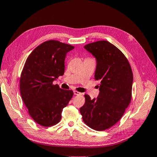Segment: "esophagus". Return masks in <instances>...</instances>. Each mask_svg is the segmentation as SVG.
<instances>
[{
	"instance_id": "34e87169",
	"label": "esophagus",
	"mask_w": 157,
	"mask_h": 157,
	"mask_svg": "<svg viewBox=\"0 0 157 157\" xmlns=\"http://www.w3.org/2000/svg\"><path fill=\"white\" fill-rule=\"evenodd\" d=\"M73 93H74V95H80V93L78 92V91H77V90H74V91H73Z\"/></svg>"
}]
</instances>
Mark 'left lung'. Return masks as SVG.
<instances>
[{"label":"left lung","instance_id":"left-lung-1","mask_svg":"<svg viewBox=\"0 0 157 157\" xmlns=\"http://www.w3.org/2000/svg\"><path fill=\"white\" fill-rule=\"evenodd\" d=\"M84 48L96 59L95 79L100 84L98 98L91 99L84 95L85 104L79 110L88 126L104 130L119 121L130 104L132 69L121 51L109 42H95Z\"/></svg>","mask_w":157,"mask_h":157}]
</instances>
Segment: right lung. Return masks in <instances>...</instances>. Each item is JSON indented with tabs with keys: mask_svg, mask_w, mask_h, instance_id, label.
<instances>
[{
	"mask_svg": "<svg viewBox=\"0 0 157 157\" xmlns=\"http://www.w3.org/2000/svg\"><path fill=\"white\" fill-rule=\"evenodd\" d=\"M74 47L57 40L46 41L28 57L20 79L22 100L36 123L48 127L60 121L62 112L73 95L53 82L64 75L67 53Z\"/></svg>",
	"mask_w": 157,
	"mask_h": 157,
	"instance_id": "obj_1",
	"label": "right lung"
}]
</instances>
